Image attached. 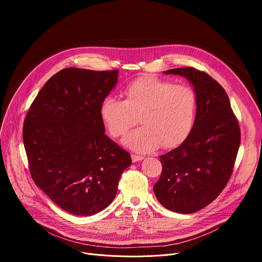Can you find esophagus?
Segmentation results:
<instances>
[{
	"mask_svg": "<svg viewBox=\"0 0 262 262\" xmlns=\"http://www.w3.org/2000/svg\"><path fill=\"white\" fill-rule=\"evenodd\" d=\"M143 156H140V155H132V160H133V162H137V161H141V160H143Z\"/></svg>",
	"mask_w": 262,
	"mask_h": 262,
	"instance_id": "1",
	"label": "esophagus"
}]
</instances>
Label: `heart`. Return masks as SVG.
Returning <instances> with one entry per match:
<instances>
[{
	"instance_id": "heart-1",
	"label": "heart",
	"mask_w": 262,
	"mask_h": 262,
	"mask_svg": "<svg viewBox=\"0 0 262 262\" xmlns=\"http://www.w3.org/2000/svg\"><path fill=\"white\" fill-rule=\"evenodd\" d=\"M125 100L107 95L100 117L109 135L119 138L139 121L123 143L137 153H148L160 145L174 148L183 144L195 125L198 98L193 89L152 76L139 77L124 89Z\"/></svg>"
}]
</instances>
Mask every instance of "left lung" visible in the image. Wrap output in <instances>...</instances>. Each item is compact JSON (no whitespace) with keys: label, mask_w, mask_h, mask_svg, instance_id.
<instances>
[{"label":"left lung","mask_w":262,"mask_h":262,"mask_svg":"<svg viewBox=\"0 0 262 262\" xmlns=\"http://www.w3.org/2000/svg\"><path fill=\"white\" fill-rule=\"evenodd\" d=\"M186 77L198 98L195 125L189 138L161 155L162 172L154 193L167 209L193 213L214 201L227 185L240 146L238 120L223 87L194 68L164 71Z\"/></svg>","instance_id":"8db88e82"}]
</instances>
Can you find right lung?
Wrapping results in <instances>:
<instances>
[{"label":"right lung","instance_id":"obj_1","mask_svg":"<svg viewBox=\"0 0 262 262\" xmlns=\"http://www.w3.org/2000/svg\"><path fill=\"white\" fill-rule=\"evenodd\" d=\"M119 70L67 68L53 75L32 103L23 142L36 186L75 215L105 209L132 163L129 153L105 135L100 106Z\"/></svg>","mask_w":262,"mask_h":262}]
</instances>
